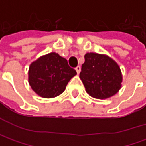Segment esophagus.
I'll use <instances>...</instances> for the list:
<instances>
[{
	"mask_svg": "<svg viewBox=\"0 0 146 146\" xmlns=\"http://www.w3.org/2000/svg\"><path fill=\"white\" fill-rule=\"evenodd\" d=\"M76 72H77V74L79 75V74H80V70H81V67H80V66H76Z\"/></svg>",
	"mask_w": 146,
	"mask_h": 146,
	"instance_id": "1",
	"label": "esophagus"
}]
</instances>
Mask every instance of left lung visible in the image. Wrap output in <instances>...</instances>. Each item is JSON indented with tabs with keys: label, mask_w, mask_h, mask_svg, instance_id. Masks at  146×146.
Returning <instances> with one entry per match:
<instances>
[{
	"label": "left lung",
	"mask_w": 146,
	"mask_h": 146,
	"mask_svg": "<svg viewBox=\"0 0 146 146\" xmlns=\"http://www.w3.org/2000/svg\"><path fill=\"white\" fill-rule=\"evenodd\" d=\"M80 78L86 92L98 99L110 98L121 88L120 68L113 59L106 55L86 53Z\"/></svg>",
	"instance_id": "obj_1"
}]
</instances>
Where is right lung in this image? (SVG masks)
<instances>
[{"mask_svg": "<svg viewBox=\"0 0 146 146\" xmlns=\"http://www.w3.org/2000/svg\"><path fill=\"white\" fill-rule=\"evenodd\" d=\"M76 75L67 60L56 53H48L33 62L28 80L31 88L44 98H54L64 92L70 80Z\"/></svg>", "mask_w": 146, "mask_h": 146, "instance_id": "obj_1", "label": "right lung"}]
</instances>
